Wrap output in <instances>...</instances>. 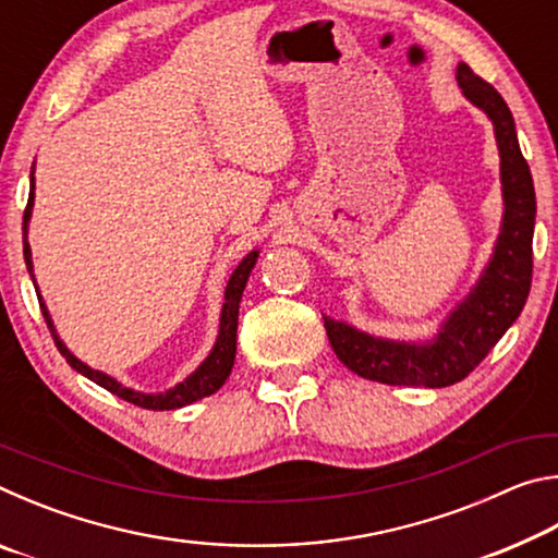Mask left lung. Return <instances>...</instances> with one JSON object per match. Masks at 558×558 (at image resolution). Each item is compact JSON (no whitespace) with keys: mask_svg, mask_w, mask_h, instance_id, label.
Returning a JSON list of instances; mask_svg holds the SVG:
<instances>
[{"mask_svg":"<svg viewBox=\"0 0 558 558\" xmlns=\"http://www.w3.org/2000/svg\"><path fill=\"white\" fill-rule=\"evenodd\" d=\"M458 83L465 98L493 120L502 157L505 219L495 256L475 290L452 310L448 323L428 344L389 342L325 317L337 359L364 379L428 389L462 381L512 327L532 288L536 196L532 172L517 143L514 118L502 96L468 63L458 65Z\"/></svg>","mask_w":558,"mask_h":558,"instance_id":"1","label":"left lung"}]
</instances>
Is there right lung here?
I'll return each mask as SVG.
<instances>
[{
  "label": "right lung",
  "mask_w": 558,
  "mask_h": 558,
  "mask_svg": "<svg viewBox=\"0 0 558 558\" xmlns=\"http://www.w3.org/2000/svg\"><path fill=\"white\" fill-rule=\"evenodd\" d=\"M32 206H34V169H32L29 202H26L24 226H22V229H24V260H26V268H29V272H32V248H29V243H26V226H29ZM256 258H258V251L248 253V256L241 260V266L233 270L229 286H226L219 339H216L211 354L206 356V362L192 376H189V379H184L182 384H177L174 389H169L165 393H140V391H132V389H125V386H122V384H118L116 379H110L108 374L90 369V366L83 364L81 359H75L69 352V349L63 347L59 335H56L49 313H46V305L41 302V295H39V305H41L44 319H46V325H49V332L53 337L56 347H59V352L63 354L65 362H69L75 372H81L83 376H88L90 381H96L106 391L120 396L122 401L140 405V409H147V411H172V409H182V405L199 401V399H204V396L216 393L223 386V381L229 379V374L233 369V359H235V327H239V302H241V295H243L245 280H248L253 266H256ZM34 288H36V282H34Z\"/></svg>",
  "instance_id": "obj_1"
}]
</instances>
